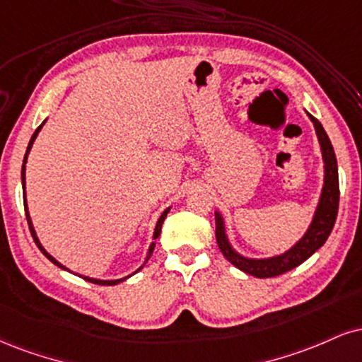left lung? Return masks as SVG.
Masks as SVG:
<instances>
[{"mask_svg":"<svg viewBox=\"0 0 362 362\" xmlns=\"http://www.w3.org/2000/svg\"><path fill=\"white\" fill-rule=\"evenodd\" d=\"M310 116L313 126H315L317 136H319L320 148H322V156H324L325 163V180H324V189L320 194V202L317 207L315 216L310 228L305 233L300 241L295 245L291 250L283 252L280 256H273L268 259H250L245 256L238 255L233 250L228 241V236L224 233V221L221 214H216V239L217 246L226 259L230 261L234 267L241 269V272L252 275L256 278H272L283 275V273L290 272V269L297 268L298 264H302L303 261L310 258V256L319 250L320 246H324V243L327 241L329 234L332 233V228L337 219V211H339V173H337V160H335V153L332 143L325 133V129L322 128L319 119H315L312 115Z\"/></svg>","mask_w":362,"mask_h":362,"instance_id":"left-lung-1","label":"left lung"}]
</instances>
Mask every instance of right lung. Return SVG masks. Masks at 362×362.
Here are the masks:
<instances>
[{
    "label": "right lung",
    "mask_w": 362,
    "mask_h": 362,
    "mask_svg": "<svg viewBox=\"0 0 362 362\" xmlns=\"http://www.w3.org/2000/svg\"><path fill=\"white\" fill-rule=\"evenodd\" d=\"M42 126H43V123L38 126L37 128V132L33 133V136H32V139H30V143H28V148H27V155H25V158H23V167H21V184H23V190H25V163H27V156H28V153H30V148H32V145H33V141H35V138H37V134H38V132H40L42 129ZM23 204H25V212H27V221H28V228H30V233H32V236H33V241L37 243V246H38V250H40L43 255L47 256V258H49L52 263L54 264H57V267L59 268H62V269H67L65 267H62V264L59 263V261H57L55 258H52V256L49 255V252H47L45 250H43V246L40 245V241H38V238H37V234H35V229H33V226H32V219H30V216H28V209H27V199H25V195H23ZM167 214H168V209L167 211L163 212L162 216H160V219H158V223H156V228H155V234H153V238L156 239L160 236V233H162V224H163V221H165V217H167ZM153 250H155V243H151V246H150V250H148V256H146V261L150 259V256H151V252H153ZM145 261V263H146ZM143 268V267H141ZM139 268V269H141ZM138 269V272H139ZM84 278V280H87V281H90V283H95V285H116V283H121V281H124L126 278H121V280H94V278H89V276H82Z\"/></svg>",
    "instance_id": "add662e5"
}]
</instances>
